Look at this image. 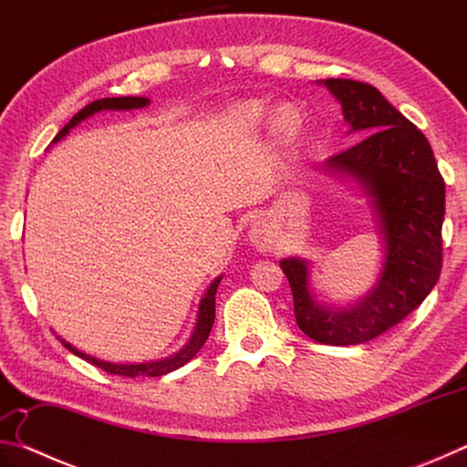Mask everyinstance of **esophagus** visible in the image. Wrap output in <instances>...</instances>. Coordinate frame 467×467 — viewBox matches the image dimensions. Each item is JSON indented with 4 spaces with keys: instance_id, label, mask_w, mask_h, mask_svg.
<instances>
[{
    "instance_id": "obj_1",
    "label": "esophagus",
    "mask_w": 467,
    "mask_h": 467,
    "mask_svg": "<svg viewBox=\"0 0 467 467\" xmlns=\"http://www.w3.org/2000/svg\"><path fill=\"white\" fill-rule=\"evenodd\" d=\"M249 239L253 243V247L259 249L262 253H267L274 249V233L265 220H257V223L251 226Z\"/></svg>"
}]
</instances>
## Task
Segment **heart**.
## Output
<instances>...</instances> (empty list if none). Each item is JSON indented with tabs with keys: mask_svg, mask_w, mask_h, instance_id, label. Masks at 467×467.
Listing matches in <instances>:
<instances>
[{
	"mask_svg": "<svg viewBox=\"0 0 467 467\" xmlns=\"http://www.w3.org/2000/svg\"><path fill=\"white\" fill-rule=\"evenodd\" d=\"M236 115H239V119L243 123H251V125H257L259 121L264 119L265 115V109L259 105V102H243V105H239V109H236ZM280 125L284 130H290L292 125H295V119L288 113H282L280 115Z\"/></svg>",
	"mask_w": 467,
	"mask_h": 467,
	"instance_id": "b5f03b06",
	"label": "heart"
}]
</instances>
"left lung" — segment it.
<instances>
[{
	"mask_svg": "<svg viewBox=\"0 0 467 467\" xmlns=\"http://www.w3.org/2000/svg\"><path fill=\"white\" fill-rule=\"evenodd\" d=\"M326 88L342 105L357 144L334 154L326 169L352 177L373 200L385 262L368 295L352 306H326L309 290V264L282 259L298 327L319 344L354 346L406 319L434 288L442 267L441 228L445 181L424 133L375 86L329 78Z\"/></svg>",
	"mask_w": 467,
	"mask_h": 467,
	"instance_id": "8db88e82",
	"label": "left lung"
}]
</instances>
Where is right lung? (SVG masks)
Returning <instances> with one entry per match:
<instances>
[{"label":"right lung","mask_w":467,"mask_h":467,"mask_svg":"<svg viewBox=\"0 0 467 467\" xmlns=\"http://www.w3.org/2000/svg\"><path fill=\"white\" fill-rule=\"evenodd\" d=\"M148 105H150V100L144 97H117V99L94 100V102H90V105H86L82 110H78L72 119H69L66 128H63L57 136H55L53 144L55 141H59L61 138H66L69 130L76 128L80 121L88 119L90 115L99 113V110H130V109H144ZM220 280H223V275H218V278L210 284L208 290H205V295L200 303V311H197L195 329H193L192 337H189V342L169 358H162L156 362H140V365H115V362H105V360L90 357V354H84L82 350H78L76 346L66 342V339H61V344L66 346L69 352L76 354V357H80L84 360H88L90 365L107 370L109 375H119V377H162V375H167V373H171V370H177L179 367L187 365V362L192 360L197 352H200V348L205 344V339H208L210 329H212V326H214V317H216V290H218Z\"/></svg>","instance_id":"1"}]
</instances>
